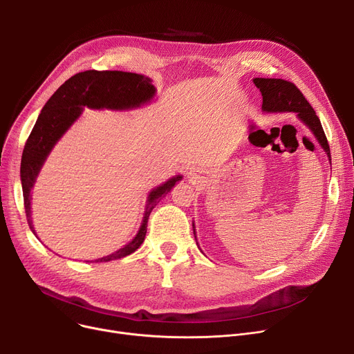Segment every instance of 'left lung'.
<instances>
[{
	"label": "left lung",
	"mask_w": 354,
	"mask_h": 354,
	"mask_svg": "<svg viewBox=\"0 0 354 354\" xmlns=\"http://www.w3.org/2000/svg\"><path fill=\"white\" fill-rule=\"evenodd\" d=\"M254 84L259 88V91H261L263 95V110L270 111V113H283V111H292V113H295L297 118H299L311 130L315 139L319 140V143L324 149V152L327 153L328 160L331 162L330 146L324 135L320 119L317 115H315L311 104L303 96V93L297 88V86L283 79H263V77L254 79ZM194 235L196 238L195 225H194Z\"/></svg>",
	"instance_id": "8db88e82"
}]
</instances>
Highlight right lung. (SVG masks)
Returning <instances> with one entry per match:
<instances>
[{
	"mask_svg": "<svg viewBox=\"0 0 354 354\" xmlns=\"http://www.w3.org/2000/svg\"><path fill=\"white\" fill-rule=\"evenodd\" d=\"M155 86L152 80L136 73L127 71H97L87 70L74 74L64 84H62L44 104L41 113L37 119L31 133L26 142L21 158V185L24 196V209L30 230L34 232L31 221V189L40 174L43 163L54 145L67 132L68 127L79 119L83 107L90 109H111L126 110L139 107L155 96ZM182 176L176 175L152 189L147 196V205L142 225L136 236L127 245L107 257L96 259V263H107L135 252L143 243L147 219L156 203L167 194Z\"/></svg>",
	"mask_w": 354,
	"mask_h": 354,
	"instance_id": "right-lung-1",
	"label": "right lung"
}]
</instances>
